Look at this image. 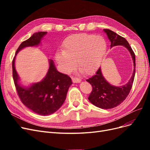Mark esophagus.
<instances>
[{
	"label": "esophagus",
	"mask_w": 150,
	"mask_h": 150,
	"mask_svg": "<svg viewBox=\"0 0 150 150\" xmlns=\"http://www.w3.org/2000/svg\"><path fill=\"white\" fill-rule=\"evenodd\" d=\"M72 82H73L74 83H79L81 82V79L74 78V77H72Z\"/></svg>",
	"instance_id": "esophagus-1"
}]
</instances>
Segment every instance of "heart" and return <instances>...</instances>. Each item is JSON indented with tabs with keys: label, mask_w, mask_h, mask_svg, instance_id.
Returning <instances> with one entry per match:
<instances>
[{
	"label": "heart",
	"mask_w": 150,
	"mask_h": 150,
	"mask_svg": "<svg viewBox=\"0 0 150 150\" xmlns=\"http://www.w3.org/2000/svg\"><path fill=\"white\" fill-rule=\"evenodd\" d=\"M107 42L101 36L86 34L71 35L63 42L62 51L55 54L60 69L68 73L76 65L86 74L96 71L107 51Z\"/></svg>",
	"instance_id": "b5f03b06"
}]
</instances>
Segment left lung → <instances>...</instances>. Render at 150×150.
I'll return each instance as SVG.
<instances>
[{"label":"left lung","mask_w":150,"mask_h":150,"mask_svg":"<svg viewBox=\"0 0 150 150\" xmlns=\"http://www.w3.org/2000/svg\"><path fill=\"white\" fill-rule=\"evenodd\" d=\"M111 42V48L122 46L128 50L133 61L134 70L129 81L126 84L115 86L108 83L102 74L101 67L96 74L86 81L93 86V90L88 98L89 101L94 106L101 109H111L124 101L132 88L136 71L135 54L128 42L120 35L110 29H103Z\"/></svg>","instance_id":"left-lung-1"}]
</instances>
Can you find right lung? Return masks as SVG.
I'll return each mask as SVG.
<instances>
[{
	"label": "right lung",
	"instance_id": "obj_1",
	"mask_svg": "<svg viewBox=\"0 0 150 150\" xmlns=\"http://www.w3.org/2000/svg\"><path fill=\"white\" fill-rule=\"evenodd\" d=\"M47 33V32H38L22 42L17 49L12 62L13 79L22 103L30 110L42 116L51 115L61 107L66 100L68 89L72 84L71 79L67 75L59 72L54 61L49 59V67L46 76L39 82L25 86L20 83L15 60L17 54L22 49L40 45Z\"/></svg>",
	"mask_w": 150,
	"mask_h": 150
}]
</instances>
